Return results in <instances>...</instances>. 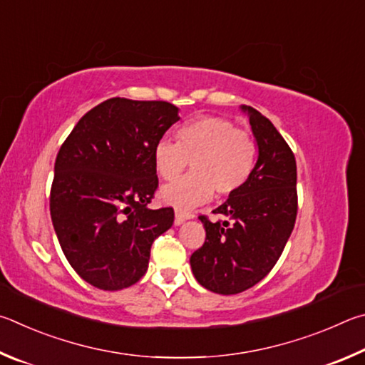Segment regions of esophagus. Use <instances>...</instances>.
Returning a JSON list of instances; mask_svg holds the SVG:
<instances>
[{
	"label": "esophagus",
	"mask_w": 365,
	"mask_h": 365,
	"mask_svg": "<svg viewBox=\"0 0 365 365\" xmlns=\"http://www.w3.org/2000/svg\"><path fill=\"white\" fill-rule=\"evenodd\" d=\"M194 216L195 215L192 212H189V210H182V208L175 210V222H176V225H182L184 221L194 218Z\"/></svg>",
	"instance_id": "1"
}]
</instances>
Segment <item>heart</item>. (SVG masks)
<instances>
[{
  "mask_svg": "<svg viewBox=\"0 0 365 365\" xmlns=\"http://www.w3.org/2000/svg\"><path fill=\"white\" fill-rule=\"evenodd\" d=\"M178 143L160 139L153 147V166L165 181H173L186 166L192 173L160 190L168 205L194 207L237 192L250 179L258 158V147L250 133L239 130L222 117H200L176 131Z\"/></svg>",
  "mask_w": 365,
  "mask_h": 365,
  "instance_id": "obj_1",
  "label": "heart"
}]
</instances>
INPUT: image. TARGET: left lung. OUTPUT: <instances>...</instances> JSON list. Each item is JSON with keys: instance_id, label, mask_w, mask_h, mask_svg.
<instances>
[{"instance_id": "1", "label": "left lung", "mask_w": 365, "mask_h": 365, "mask_svg": "<svg viewBox=\"0 0 365 365\" xmlns=\"http://www.w3.org/2000/svg\"><path fill=\"white\" fill-rule=\"evenodd\" d=\"M258 144L252 176L237 192L213 210L226 221L200 216L207 237L190 257L202 287L235 295L263 280L277 263L297 220V162L289 144L269 120L242 106Z\"/></svg>"}]
</instances>
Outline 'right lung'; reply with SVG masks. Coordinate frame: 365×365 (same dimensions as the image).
<instances>
[{
    "label": "right lung",
    "mask_w": 365,
    "mask_h": 365,
    "mask_svg": "<svg viewBox=\"0 0 365 365\" xmlns=\"http://www.w3.org/2000/svg\"><path fill=\"white\" fill-rule=\"evenodd\" d=\"M178 112L165 101L107 99L83 115L57 153L54 231L70 266L101 290L136 284L153 240L173 226L171 207L149 203L158 187L153 147Z\"/></svg>",
    "instance_id": "right-lung-1"
}]
</instances>
